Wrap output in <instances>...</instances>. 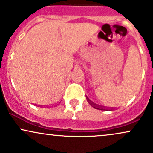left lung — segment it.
Returning <instances> with one entry per match:
<instances>
[{
	"label": "left lung",
	"instance_id": "8db88e82",
	"mask_svg": "<svg viewBox=\"0 0 153 153\" xmlns=\"http://www.w3.org/2000/svg\"><path fill=\"white\" fill-rule=\"evenodd\" d=\"M87 100L88 101V103H90V104L91 105V106H92L93 107H94V108H96V109H101V110H106V109H105L104 108H102V107H100V106H96V104H95V103H94V102H92V101H91L90 99H88V98H87Z\"/></svg>",
	"mask_w": 153,
	"mask_h": 153
}]
</instances>
